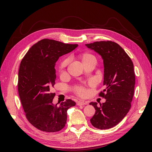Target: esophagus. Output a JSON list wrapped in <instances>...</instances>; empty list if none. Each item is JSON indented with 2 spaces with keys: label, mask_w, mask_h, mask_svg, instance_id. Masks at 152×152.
I'll list each match as a JSON object with an SVG mask.
<instances>
[{
  "label": "esophagus",
  "mask_w": 152,
  "mask_h": 152,
  "mask_svg": "<svg viewBox=\"0 0 152 152\" xmlns=\"http://www.w3.org/2000/svg\"><path fill=\"white\" fill-rule=\"evenodd\" d=\"M87 103L84 102V101H80V102H77V104L79 105V106H82V105H84V104H87Z\"/></svg>",
  "instance_id": "obj_1"
}]
</instances>
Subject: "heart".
<instances>
[{"label": "heart", "instance_id": "obj_1", "mask_svg": "<svg viewBox=\"0 0 152 152\" xmlns=\"http://www.w3.org/2000/svg\"><path fill=\"white\" fill-rule=\"evenodd\" d=\"M79 58L80 59V60H81L82 64H84V63H85L87 61H89V60H91V59H92L95 58L93 54H91V53H87V52L81 53L79 55ZM68 58L63 59L59 63V66H58L59 71L60 72H63L64 71V70H65V68L66 66V65H68ZM77 91L78 94H79L80 96H84L85 94L86 91H85L84 89L82 88V87L77 88Z\"/></svg>", "mask_w": 152, "mask_h": 152}]
</instances>
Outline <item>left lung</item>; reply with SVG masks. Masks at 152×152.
<instances>
[{"label":"left lung","mask_w":152,"mask_h":152,"mask_svg":"<svg viewBox=\"0 0 152 152\" xmlns=\"http://www.w3.org/2000/svg\"><path fill=\"white\" fill-rule=\"evenodd\" d=\"M99 54L104 66V89L99 94L106 99L100 106L91 102L95 113L91 123L99 129L112 128L122 121L129 111L134 91L135 74L132 61L118 44L100 41L86 44Z\"/></svg>","instance_id":"1"}]
</instances>
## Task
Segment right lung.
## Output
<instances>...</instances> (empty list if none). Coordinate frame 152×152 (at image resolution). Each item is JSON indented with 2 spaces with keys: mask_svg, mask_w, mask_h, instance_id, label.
<instances>
[{
  "mask_svg": "<svg viewBox=\"0 0 152 152\" xmlns=\"http://www.w3.org/2000/svg\"><path fill=\"white\" fill-rule=\"evenodd\" d=\"M78 44L42 39L28 50L18 72V93L29 122L38 129L54 132L61 130L67 120V110L75 102L67 99L59 106L53 103L55 93V65L59 58L70 53Z\"/></svg>",
  "mask_w": 152,
  "mask_h": 152,
  "instance_id": "obj_1",
  "label": "right lung"
}]
</instances>
